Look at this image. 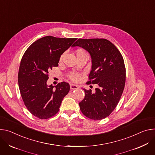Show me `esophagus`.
<instances>
[{
    "mask_svg": "<svg viewBox=\"0 0 155 155\" xmlns=\"http://www.w3.org/2000/svg\"><path fill=\"white\" fill-rule=\"evenodd\" d=\"M70 90H77L78 88V85H74V84H70Z\"/></svg>",
    "mask_w": 155,
    "mask_h": 155,
    "instance_id": "34e87169",
    "label": "esophagus"
}]
</instances>
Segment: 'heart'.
<instances>
[{
  "instance_id": "b5f03b06",
  "label": "heart",
  "mask_w": 155,
  "mask_h": 155,
  "mask_svg": "<svg viewBox=\"0 0 155 155\" xmlns=\"http://www.w3.org/2000/svg\"><path fill=\"white\" fill-rule=\"evenodd\" d=\"M77 55H79V54H85V52L84 51L83 49H78L77 51ZM63 58V55L61 56V58H60V60L61 61ZM80 77L79 75L77 74H72L71 75H70V78H71L72 80L74 81H77L78 79H79Z\"/></svg>"
}]
</instances>
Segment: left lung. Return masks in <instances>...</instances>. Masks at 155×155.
<instances>
[{
  "label": "left lung",
  "mask_w": 155,
  "mask_h": 155,
  "mask_svg": "<svg viewBox=\"0 0 155 155\" xmlns=\"http://www.w3.org/2000/svg\"><path fill=\"white\" fill-rule=\"evenodd\" d=\"M78 46L90 54L91 70L88 84H97L93 93L83 89L85 96L79 103L86 117L101 120L109 116L117 105L125 83L124 59L117 48L106 39H78L72 47Z\"/></svg>",
  "instance_id": "obj_1"
}]
</instances>
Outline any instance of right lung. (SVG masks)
Listing matches in <instances>:
<instances>
[{"instance_id":"add662e5","label":"right lung","mask_w":155,"mask_h":155,"mask_svg":"<svg viewBox=\"0 0 155 155\" xmlns=\"http://www.w3.org/2000/svg\"><path fill=\"white\" fill-rule=\"evenodd\" d=\"M77 38L48 36L41 38L25 51L18 71V85L26 108L35 117L46 119L58 113L64 97L70 90L65 81L48 85V74L58 67L61 55Z\"/></svg>"}]
</instances>
